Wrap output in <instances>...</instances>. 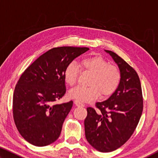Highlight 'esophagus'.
Masks as SVG:
<instances>
[{
	"label": "esophagus",
	"mask_w": 158,
	"mask_h": 158,
	"mask_svg": "<svg viewBox=\"0 0 158 158\" xmlns=\"http://www.w3.org/2000/svg\"><path fill=\"white\" fill-rule=\"evenodd\" d=\"M74 104H75V105L77 106H84V104L81 102H80L79 100H74Z\"/></svg>",
	"instance_id": "obj_1"
}]
</instances>
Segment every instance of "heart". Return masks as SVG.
Instances as JSON below:
<instances>
[{"mask_svg":"<svg viewBox=\"0 0 158 158\" xmlns=\"http://www.w3.org/2000/svg\"><path fill=\"white\" fill-rule=\"evenodd\" d=\"M83 71L91 74L89 81V87L78 86L69 90V98L81 102L95 100L99 95L107 97L113 94L121 82V73L116 66L109 65L106 60L100 56H91L84 58L80 62ZM79 68L72 63L64 70V79L67 84L74 85L77 81Z\"/></svg>","mask_w":158,"mask_h":158,"instance_id":"obj_1","label":"heart"}]
</instances>
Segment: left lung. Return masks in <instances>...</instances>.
I'll return each instance as SVG.
<instances>
[{
  "instance_id": "obj_1",
  "label": "left lung",
  "mask_w": 158,
  "mask_h": 158,
  "mask_svg": "<svg viewBox=\"0 0 158 158\" xmlns=\"http://www.w3.org/2000/svg\"><path fill=\"white\" fill-rule=\"evenodd\" d=\"M118 67L121 82L107 100L96 102L98 108H87L85 135L100 152L115 151L126 142L137 127L143 111L139 78L132 67L111 51L105 50Z\"/></svg>"
}]
</instances>
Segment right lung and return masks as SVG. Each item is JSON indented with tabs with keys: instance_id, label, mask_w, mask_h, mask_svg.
I'll use <instances>...</instances> for the list:
<instances>
[{
	"instance_id": "right-lung-1",
	"label": "right lung",
	"mask_w": 158,
	"mask_h": 158,
	"mask_svg": "<svg viewBox=\"0 0 158 158\" xmlns=\"http://www.w3.org/2000/svg\"><path fill=\"white\" fill-rule=\"evenodd\" d=\"M87 47H61L43 53L26 69L16 85L13 117L21 135L31 144L45 146L59 137L73 102L56 104L65 94L64 70Z\"/></svg>"
}]
</instances>
